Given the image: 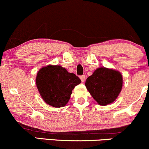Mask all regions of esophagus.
<instances>
[{
	"label": "esophagus",
	"instance_id": "34e87169",
	"mask_svg": "<svg viewBox=\"0 0 149 149\" xmlns=\"http://www.w3.org/2000/svg\"><path fill=\"white\" fill-rule=\"evenodd\" d=\"M80 80H81V81L83 82H84L85 80V75H83V76H80Z\"/></svg>",
	"mask_w": 149,
	"mask_h": 149
}]
</instances>
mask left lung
Masks as SVG:
<instances>
[{"label":"left lung","instance_id":"1","mask_svg":"<svg viewBox=\"0 0 149 149\" xmlns=\"http://www.w3.org/2000/svg\"><path fill=\"white\" fill-rule=\"evenodd\" d=\"M85 85L94 100L100 105L105 106L113 102L118 96L123 77L115 70L99 68L87 78Z\"/></svg>","mask_w":149,"mask_h":149}]
</instances>
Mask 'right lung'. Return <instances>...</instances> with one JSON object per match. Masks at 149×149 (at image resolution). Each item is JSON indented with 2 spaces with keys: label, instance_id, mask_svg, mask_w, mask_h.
<instances>
[{
  "label": "right lung",
  "instance_id": "1",
  "mask_svg": "<svg viewBox=\"0 0 149 149\" xmlns=\"http://www.w3.org/2000/svg\"><path fill=\"white\" fill-rule=\"evenodd\" d=\"M81 80L61 66L42 68L37 73V88L42 100L53 107H63L69 102L73 88Z\"/></svg>",
  "mask_w": 149,
  "mask_h": 149
}]
</instances>
